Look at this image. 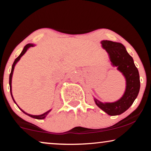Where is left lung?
<instances>
[{"label": "left lung", "instance_id": "obj_1", "mask_svg": "<svg viewBox=\"0 0 151 151\" xmlns=\"http://www.w3.org/2000/svg\"><path fill=\"white\" fill-rule=\"evenodd\" d=\"M101 44L109 53L112 65L117 67V69L124 76L127 86L124 94L116 102L102 103L95 98V102L99 108L109 115H120L133 104L139 93V72L134 64L133 58L128 53L122 44L110 40H102Z\"/></svg>", "mask_w": 151, "mask_h": 151}]
</instances>
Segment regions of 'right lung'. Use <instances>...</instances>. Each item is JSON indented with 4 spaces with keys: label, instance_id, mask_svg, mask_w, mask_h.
<instances>
[{
    "label": "right lung",
    "instance_id": "obj_1",
    "mask_svg": "<svg viewBox=\"0 0 151 151\" xmlns=\"http://www.w3.org/2000/svg\"><path fill=\"white\" fill-rule=\"evenodd\" d=\"M34 47V45H33V44H27V45H25V46H24V47L23 50H22V51L21 52V53H20V54L19 55V56H18V58H16V60H14V62L13 65H12V71H11V73H10V75H9V87H10V93H11V96H12V99H13L14 102H15V103H16V102H15V100H14L13 96H12V75H13V71H14V67H15L16 64L18 63V61L20 59V58H21V57L22 56V55H23L24 54V53L26 52L27 50V49H28L29 48V47ZM18 108H19V107H18ZM19 109H20V108H19ZM20 109V110H21L24 113H25L26 115H29V116L33 117V118L38 119H44L45 117L47 116V114H48V113L51 111V110H49V111H47L46 113H43V114L40 115H30V114H28V113H25L24 111H22L21 109Z\"/></svg>",
    "mask_w": 151,
    "mask_h": 151
}]
</instances>
